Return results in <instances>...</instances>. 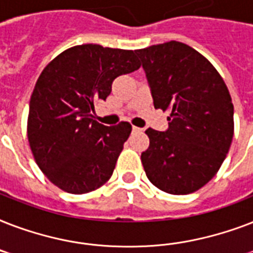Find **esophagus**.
<instances>
[{
  "label": "esophagus",
  "mask_w": 253,
  "mask_h": 253,
  "mask_svg": "<svg viewBox=\"0 0 253 253\" xmlns=\"http://www.w3.org/2000/svg\"><path fill=\"white\" fill-rule=\"evenodd\" d=\"M132 131H134V132H139V131H142V128H139V127L132 126Z\"/></svg>",
  "instance_id": "obj_1"
}]
</instances>
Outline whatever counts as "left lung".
Instances as JSON below:
<instances>
[{"label":"left lung","mask_w":253,"mask_h":253,"mask_svg":"<svg viewBox=\"0 0 253 253\" xmlns=\"http://www.w3.org/2000/svg\"><path fill=\"white\" fill-rule=\"evenodd\" d=\"M155 109L169 111L166 132L147 128L142 152L148 180L169 194H189L219 170L234 136V105L219 72L190 45L170 41L136 49Z\"/></svg>","instance_id":"8db88e82"}]
</instances>
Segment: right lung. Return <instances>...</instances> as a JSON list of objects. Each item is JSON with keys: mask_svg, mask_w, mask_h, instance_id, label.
<instances>
[{"mask_svg": "<svg viewBox=\"0 0 253 253\" xmlns=\"http://www.w3.org/2000/svg\"><path fill=\"white\" fill-rule=\"evenodd\" d=\"M139 68L132 49L81 44L42 71L30 99L27 139L38 167L57 188L85 194L109 181L132 127L103 126L91 111L117 77Z\"/></svg>", "mask_w": 253, "mask_h": 253, "instance_id": "1", "label": "right lung"}]
</instances>
